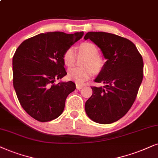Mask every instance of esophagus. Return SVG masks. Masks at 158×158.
Wrapping results in <instances>:
<instances>
[{"mask_svg": "<svg viewBox=\"0 0 158 158\" xmlns=\"http://www.w3.org/2000/svg\"><path fill=\"white\" fill-rule=\"evenodd\" d=\"M84 87V85H79V84H77V89H82Z\"/></svg>", "mask_w": 158, "mask_h": 158, "instance_id": "obj_1", "label": "esophagus"}]
</instances>
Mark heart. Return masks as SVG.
Returning a JSON list of instances; mask_svg holds the SVG:
<instances>
[{
  "label": "heart",
  "instance_id": "1",
  "mask_svg": "<svg viewBox=\"0 0 158 158\" xmlns=\"http://www.w3.org/2000/svg\"><path fill=\"white\" fill-rule=\"evenodd\" d=\"M78 54L87 57L83 63L82 68H73L68 71V78L70 80L81 84L85 82L93 75L94 72L99 73L105 66L106 60L98 55V49L90 42H84L78 47ZM63 60L65 65L71 67L76 61V52L72 47L68 48L64 52Z\"/></svg>",
  "mask_w": 158,
  "mask_h": 158
}]
</instances>
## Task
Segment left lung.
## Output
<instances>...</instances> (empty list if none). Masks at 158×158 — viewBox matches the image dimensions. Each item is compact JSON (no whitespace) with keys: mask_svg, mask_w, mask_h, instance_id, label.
<instances>
[{"mask_svg":"<svg viewBox=\"0 0 158 158\" xmlns=\"http://www.w3.org/2000/svg\"><path fill=\"white\" fill-rule=\"evenodd\" d=\"M85 39L95 43L107 59L95 79L104 86H92L86 113L95 123H112L126 114L135 101L143 77L142 56L132 41L112 33L88 32Z\"/></svg>","mask_w":158,"mask_h":158,"instance_id":"8db88e82","label":"left lung"}]
</instances>
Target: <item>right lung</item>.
Wrapping results in <instances>:
<instances>
[{"mask_svg": "<svg viewBox=\"0 0 158 158\" xmlns=\"http://www.w3.org/2000/svg\"><path fill=\"white\" fill-rule=\"evenodd\" d=\"M83 32L41 33L25 40L13 56V85L23 109L39 122L58 117L75 90L73 81L55 83L67 74L63 55Z\"/></svg>", "mask_w": 158, "mask_h": 158, "instance_id": "1", "label": "right lung"}]
</instances>
